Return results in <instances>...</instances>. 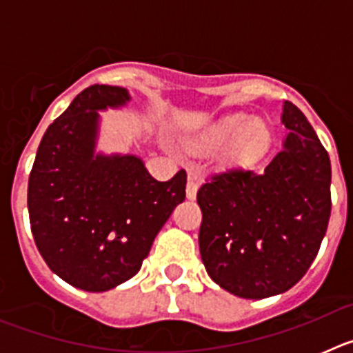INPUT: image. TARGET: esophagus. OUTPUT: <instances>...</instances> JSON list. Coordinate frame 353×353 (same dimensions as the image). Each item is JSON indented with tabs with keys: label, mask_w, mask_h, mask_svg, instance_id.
Segmentation results:
<instances>
[{
	"label": "esophagus",
	"mask_w": 353,
	"mask_h": 353,
	"mask_svg": "<svg viewBox=\"0 0 353 353\" xmlns=\"http://www.w3.org/2000/svg\"><path fill=\"white\" fill-rule=\"evenodd\" d=\"M198 187H199V176L196 173H189V182H187V198L196 199V194H198Z\"/></svg>",
	"instance_id": "1"
}]
</instances>
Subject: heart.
Masks as SVG:
<instances>
[{
	"label": "heart",
	"instance_id": "heart-1",
	"mask_svg": "<svg viewBox=\"0 0 353 353\" xmlns=\"http://www.w3.org/2000/svg\"><path fill=\"white\" fill-rule=\"evenodd\" d=\"M205 146L226 145V155L233 161L254 162L267 152L270 134L260 118L230 114L208 127L201 136Z\"/></svg>",
	"mask_w": 353,
	"mask_h": 353
}]
</instances>
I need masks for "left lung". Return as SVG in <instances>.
Instances as JSON below:
<instances>
[{"instance_id":"1","label":"left lung","mask_w":353,"mask_h":353,"mask_svg":"<svg viewBox=\"0 0 353 353\" xmlns=\"http://www.w3.org/2000/svg\"><path fill=\"white\" fill-rule=\"evenodd\" d=\"M283 150L261 173L221 171L199 187V252L208 276L242 299L297 285L330 217V161L307 118L286 101Z\"/></svg>"}]
</instances>
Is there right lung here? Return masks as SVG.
Masks as SVG:
<instances>
[{"mask_svg":"<svg viewBox=\"0 0 353 353\" xmlns=\"http://www.w3.org/2000/svg\"><path fill=\"white\" fill-rule=\"evenodd\" d=\"M125 88L93 84L48 127L28 182L31 233L49 269L84 292H108L141 269L154 239L185 199V171L157 182L136 155L97 154L99 111Z\"/></svg>","mask_w":353,"mask_h":353,"instance_id":"add662e5","label":"right lung"}]
</instances>
